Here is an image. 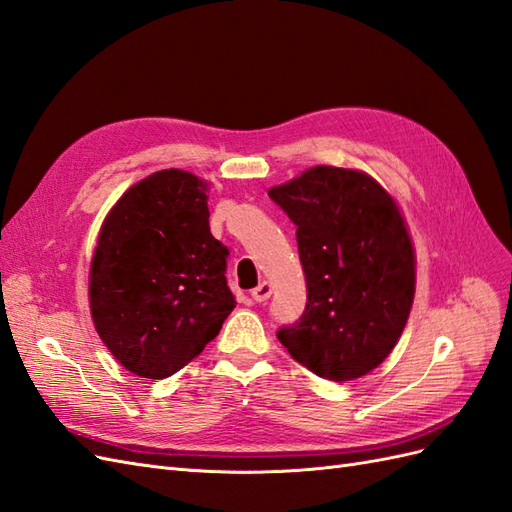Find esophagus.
<instances>
[{"label": "esophagus", "instance_id": "34e87169", "mask_svg": "<svg viewBox=\"0 0 512 512\" xmlns=\"http://www.w3.org/2000/svg\"><path fill=\"white\" fill-rule=\"evenodd\" d=\"M270 294H272V285L268 283V281H261L255 290L251 292V296H253V300H257V303H266V300L270 298Z\"/></svg>", "mask_w": 512, "mask_h": 512}]
</instances>
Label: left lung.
<instances>
[{"mask_svg":"<svg viewBox=\"0 0 512 512\" xmlns=\"http://www.w3.org/2000/svg\"><path fill=\"white\" fill-rule=\"evenodd\" d=\"M296 225L307 305L277 337L307 370L342 383L396 346L415 294V257L391 196L365 173L316 166L272 188Z\"/></svg>","mask_w":512,"mask_h":512,"instance_id":"obj_1","label":"left lung"}]
</instances>
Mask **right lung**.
<instances>
[{
	"label": "right lung",
	"mask_w": 512,
	"mask_h": 512,
	"mask_svg": "<svg viewBox=\"0 0 512 512\" xmlns=\"http://www.w3.org/2000/svg\"><path fill=\"white\" fill-rule=\"evenodd\" d=\"M227 257L199 177L168 168L121 196L101 227L88 294L123 368L160 381L201 355L235 307Z\"/></svg>",
	"instance_id": "add662e5"
}]
</instances>
